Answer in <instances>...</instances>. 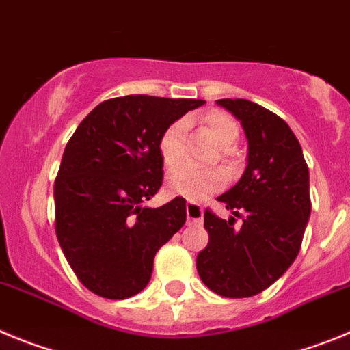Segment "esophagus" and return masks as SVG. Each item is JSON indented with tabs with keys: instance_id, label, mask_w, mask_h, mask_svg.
<instances>
[{
	"instance_id": "obj_1",
	"label": "esophagus",
	"mask_w": 350,
	"mask_h": 350,
	"mask_svg": "<svg viewBox=\"0 0 350 350\" xmlns=\"http://www.w3.org/2000/svg\"><path fill=\"white\" fill-rule=\"evenodd\" d=\"M187 218L190 223H202L204 219V209L200 204L188 200L187 202Z\"/></svg>"
}]
</instances>
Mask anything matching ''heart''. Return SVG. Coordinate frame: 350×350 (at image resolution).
<instances>
[{
    "mask_svg": "<svg viewBox=\"0 0 350 350\" xmlns=\"http://www.w3.org/2000/svg\"><path fill=\"white\" fill-rule=\"evenodd\" d=\"M198 125L211 134L216 143L225 148V153L228 155V148L237 143L241 136V127L234 116L219 109H213L197 118ZM160 157L167 167H176L183 160L187 159V139H185V125L172 124L163 131L159 143ZM226 178L221 171H200L191 165H183V167L172 169L167 178V190L172 195H181V197L198 200V198L207 197L213 191L219 190L225 185Z\"/></svg>",
    "mask_w": 350,
    "mask_h": 350,
    "instance_id": "b5f03b06",
    "label": "heart"
}]
</instances>
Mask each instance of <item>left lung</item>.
<instances>
[{
    "label": "left lung",
    "mask_w": 350,
    "mask_h": 350,
    "mask_svg": "<svg viewBox=\"0 0 350 350\" xmlns=\"http://www.w3.org/2000/svg\"><path fill=\"white\" fill-rule=\"evenodd\" d=\"M247 137V165L218 200L243 219L204 213L209 234L197 256L204 284L219 297H254L291 267L310 216L308 167L297 136L281 116L245 99H219Z\"/></svg>",
    "instance_id": "left-lung-1"
}]
</instances>
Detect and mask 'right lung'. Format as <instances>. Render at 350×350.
Listing matches in <instances>:
<instances>
[{"label":"right lung","instance_id":"right-lung-1","mask_svg":"<svg viewBox=\"0 0 350 350\" xmlns=\"http://www.w3.org/2000/svg\"><path fill=\"white\" fill-rule=\"evenodd\" d=\"M200 99L125 96L85 116L61 160L53 198L55 234L81 284L124 300L150 282L153 258L187 221V200L144 207L162 187L163 131Z\"/></svg>","mask_w":350,"mask_h":350}]
</instances>
